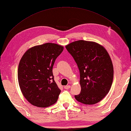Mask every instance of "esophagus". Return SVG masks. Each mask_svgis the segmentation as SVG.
I'll use <instances>...</instances> for the list:
<instances>
[{
  "instance_id": "1",
  "label": "esophagus",
  "mask_w": 131,
  "mask_h": 131,
  "mask_svg": "<svg viewBox=\"0 0 131 131\" xmlns=\"http://www.w3.org/2000/svg\"><path fill=\"white\" fill-rule=\"evenodd\" d=\"M64 88V89H70V88L71 86L70 85H66Z\"/></svg>"
}]
</instances>
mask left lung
<instances>
[{"label": "left lung", "mask_w": 131, "mask_h": 131, "mask_svg": "<svg viewBox=\"0 0 131 131\" xmlns=\"http://www.w3.org/2000/svg\"><path fill=\"white\" fill-rule=\"evenodd\" d=\"M77 64L80 72L81 93L77 101L95 104L108 93L113 83L114 69L111 59L103 46L92 41L79 40L66 46Z\"/></svg>", "instance_id": "8db88e82"}]
</instances>
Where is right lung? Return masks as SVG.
I'll use <instances>...</instances> for the list:
<instances>
[{"instance_id": "obj_1", "label": "right lung", "mask_w": 131, "mask_h": 131, "mask_svg": "<svg viewBox=\"0 0 131 131\" xmlns=\"http://www.w3.org/2000/svg\"><path fill=\"white\" fill-rule=\"evenodd\" d=\"M64 47L46 43L25 51L18 68L19 86L23 96L33 106L47 107L57 101L61 90L54 80L53 67Z\"/></svg>"}]
</instances>
